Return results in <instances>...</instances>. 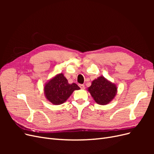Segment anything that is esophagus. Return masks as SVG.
Segmentation results:
<instances>
[{
	"label": "esophagus",
	"mask_w": 154,
	"mask_h": 154,
	"mask_svg": "<svg viewBox=\"0 0 154 154\" xmlns=\"http://www.w3.org/2000/svg\"><path fill=\"white\" fill-rule=\"evenodd\" d=\"M79 86H80V87L82 88V89H84L85 88V85L83 84H80V85H79Z\"/></svg>",
	"instance_id": "1"
}]
</instances>
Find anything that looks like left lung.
Returning a JSON list of instances; mask_svg holds the SVG:
<instances>
[{
  "label": "left lung",
  "mask_w": 154,
  "mask_h": 154,
  "mask_svg": "<svg viewBox=\"0 0 154 154\" xmlns=\"http://www.w3.org/2000/svg\"><path fill=\"white\" fill-rule=\"evenodd\" d=\"M92 98L97 104L105 105L112 100L118 92L117 85L104 76H99L87 88Z\"/></svg>",
  "instance_id": "1"
}]
</instances>
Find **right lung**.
<instances>
[{
  "instance_id": "right-lung-1",
  "label": "right lung",
  "mask_w": 154,
  "mask_h": 154,
  "mask_svg": "<svg viewBox=\"0 0 154 154\" xmlns=\"http://www.w3.org/2000/svg\"><path fill=\"white\" fill-rule=\"evenodd\" d=\"M80 89L76 83H68L63 73L55 75L45 83L44 87V95L51 103L58 105L66 102L75 90Z\"/></svg>"
}]
</instances>
